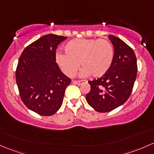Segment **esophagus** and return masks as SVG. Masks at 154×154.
Instances as JSON below:
<instances>
[{
  "mask_svg": "<svg viewBox=\"0 0 154 154\" xmlns=\"http://www.w3.org/2000/svg\"><path fill=\"white\" fill-rule=\"evenodd\" d=\"M85 82V81H84V80H80V81L74 80V81H73V83L77 84V85H81V84H82L83 82Z\"/></svg>",
  "mask_w": 154,
  "mask_h": 154,
  "instance_id": "obj_1",
  "label": "esophagus"
}]
</instances>
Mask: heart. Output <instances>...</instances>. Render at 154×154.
Masks as SVG:
<instances>
[{"mask_svg":"<svg viewBox=\"0 0 154 154\" xmlns=\"http://www.w3.org/2000/svg\"><path fill=\"white\" fill-rule=\"evenodd\" d=\"M66 55L57 53L55 60L63 73L73 77L79 68L80 77H101L109 70L114 58L112 44L105 39L78 38L64 47ZM80 63L79 64V63Z\"/></svg>","mask_w":154,"mask_h":154,"instance_id":"1","label":"heart"}]
</instances>
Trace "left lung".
I'll list each match as a JSON object with an SVG mask.
<instances>
[{
  "label": "left lung",
  "mask_w": 154,
  "mask_h": 154,
  "mask_svg": "<svg viewBox=\"0 0 154 154\" xmlns=\"http://www.w3.org/2000/svg\"><path fill=\"white\" fill-rule=\"evenodd\" d=\"M114 48L110 68L101 78L89 81L91 91L85 99L99 112L112 111L129 99L137 77V65L134 52L118 37L109 35Z\"/></svg>",
  "instance_id": "left-lung-1"
}]
</instances>
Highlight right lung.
I'll return each mask as SVG.
<instances>
[{
    "label": "right lung",
    "mask_w": 154,
    "mask_h": 154,
    "mask_svg": "<svg viewBox=\"0 0 154 154\" xmlns=\"http://www.w3.org/2000/svg\"><path fill=\"white\" fill-rule=\"evenodd\" d=\"M67 37L47 34L28 45L22 52L16 70L20 98L28 109L50 116L61 107L71 79L60 71L55 51Z\"/></svg>",
    "instance_id": "add662e5"
}]
</instances>
